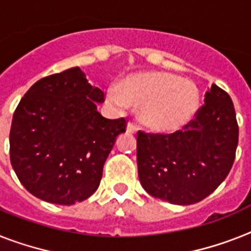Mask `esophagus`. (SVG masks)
<instances>
[{"label":"esophagus","instance_id":"1","mask_svg":"<svg viewBox=\"0 0 251 251\" xmlns=\"http://www.w3.org/2000/svg\"><path fill=\"white\" fill-rule=\"evenodd\" d=\"M126 131L129 132V134H135V132H136V125H135V124H132V122L127 124V126H126Z\"/></svg>","mask_w":251,"mask_h":251}]
</instances>
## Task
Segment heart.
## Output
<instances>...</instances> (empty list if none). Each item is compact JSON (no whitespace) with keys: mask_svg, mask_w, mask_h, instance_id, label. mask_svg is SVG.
<instances>
[{"mask_svg":"<svg viewBox=\"0 0 251 251\" xmlns=\"http://www.w3.org/2000/svg\"><path fill=\"white\" fill-rule=\"evenodd\" d=\"M109 100L117 107L140 105L139 119L157 132H175L195 120L200 91L192 81L168 72H147L122 79L109 87Z\"/></svg>","mask_w":251,"mask_h":251,"instance_id":"b5f03b06","label":"heart"}]
</instances>
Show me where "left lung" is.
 <instances>
[{
	"label": "left lung",
	"mask_w": 251,
	"mask_h": 251,
	"mask_svg": "<svg viewBox=\"0 0 251 251\" xmlns=\"http://www.w3.org/2000/svg\"><path fill=\"white\" fill-rule=\"evenodd\" d=\"M196 119L174 134L138 132L140 184L175 205L196 203L227 178L235 161L238 126L231 98L217 85L205 94Z\"/></svg>",
	"instance_id": "obj_1"
}]
</instances>
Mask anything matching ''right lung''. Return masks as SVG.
I'll return each instance as SVG.
<instances>
[{
  "label": "right lung",
  "instance_id": "right-lung-1",
  "mask_svg": "<svg viewBox=\"0 0 251 251\" xmlns=\"http://www.w3.org/2000/svg\"><path fill=\"white\" fill-rule=\"evenodd\" d=\"M104 94L73 67L30 86L14 113L10 160L28 192L58 205L90 197L126 120L98 112Z\"/></svg>",
  "mask_w": 251,
  "mask_h": 251
}]
</instances>
